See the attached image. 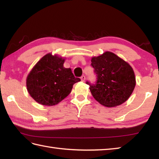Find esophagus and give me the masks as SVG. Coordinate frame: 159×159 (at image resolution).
I'll return each mask as SVG.
<instances>
[{"label": "esophagus", "instance_id": "1", "mask_svg": "<svg viewBox=\"0 0 159 159\" xmlns=\"http://www.w3.org/2000/svg\"><path fill=\"white\" fill-rule=\"evenodd\" d=\"M80 79H81L82 81H85V75H83L81 77H80Z\"/></svg>", "mask_w": 159, "mask_h": 159}]
</instances>
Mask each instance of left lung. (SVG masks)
Segmentation results:
<instances>
[{"instance_id":"left-lung-1","label":"left lung","mask_w":159,"mask_h":159,"mask_svg":"<svg viewBox=\"0 0 159 159\" xmlns=\"http://www.w3.org/2000/svg\"><path fill=\"white\" fill-rule=\"evenodd\" d=\"M96 74L95 84L87 82L93 97L107 107L119 106L129 98L136 85L133 69L127 62L109 51L92 58Z\"/></svg>"}]
</instances>
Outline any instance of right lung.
Segmentation results:
<instances>
[{
	"instance_id": "add662e5",
	"label": "right lung",
	"mask_w": 159,
	"mask_h": 159,
	"mask_svg": "<svg viewBox=\"0 0 159 159\" xmlns=\"http://www.w3.org/2000/svg\"><path fill=\"white\" fill-rule=\"evenodd\" d=\"M65 59L46 54L33 67L26 77V88L37 102L53 106L69 95L74 83L80 81L70 68L63 67Z\"/></svg>"
}]
</instances>
